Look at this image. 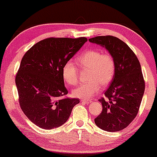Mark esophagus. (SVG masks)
Wrapping results in <instances>:
<instances>
[{"label":"esophagus","mask_w":157,"mask_h":157,"mask_svg":"<svg viewBox=\"0 0 157 157\" xmlns=\"http://www.w3.org/2000/svg\"><path fill=\"white\" fill-rule=\"evenodd\" d=\"M81 102H83V103H86V104H89L91 102V101H90V100H81Z\"/></svg>","instance_id":"1"}]
</instances>
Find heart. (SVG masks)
Returning <instances> with one entry per match:
<instances>
[{"instance_id":"heart-1","label":"heart","mask_w":157,"mask_h":157,"mask_svg":"<svg viewBox=\"0 0 157 157\" xmlns=\"http://www.w3.org/2000/svg\"><path fill=\"white\" fill-rule=\"evenodd\" d=\"M77 62L82 68H89V82L80 83L73 89L72 94L78 98L90 99L97 94L102 86H107L115 73V61L109 53H102L97 49H90L78 56ZM62 75L68 84L74 86L78 80V68L75 63L68 60L62 68Z\"/></svg>"}]
</instances>
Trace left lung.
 Instances as JSON below:
<instances>
[{
    "label": "left lung",
    "mask_w": 157,
    "mask_h": 157,
    "mask_svg": "<svg viewBox=\"0 0 157 157\" xmlns=\"http://www.w3.org/2000/svg\"><path fill=\"white\" fill-rule=\"evenodd\" d=\"M89 40L102 46L113 56L115 73L105 99L99 101L102 111L94 119L102 130L115 132L127 127L137 114L145 91L140 61L125 43L113 36H97Z\"/></svg>",
    "instance_id": "1"
}]
</instances>
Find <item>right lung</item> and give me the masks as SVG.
Returning a JSON list of instances; mask_svg holds the SVG:
<instances>
[{
  "label": "right lung",
  "instance_id": "obj_1",
  "mask_svg": "<svg viewBox=\"0 0 157 157\" xmlns=\"http://www.w3.org/2000/svg\"><path fill=\"white\" fill-rule=\"evenodd\" d=\"M87 41L86 37H49L26 52L15 83L21 109L30 121L44 129L60 127L68 120L79 99L65 97L62 68Z\"/></svg>",
  "mask_w": 157,
  "mask_h": 157
}]
</instances>
